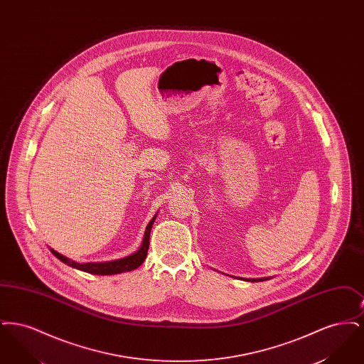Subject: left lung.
Instances as JSON below:
<instances>
[{
    "instance_id": "obj_1",
    "label": "left lung",
    "mask_w": 364,
    "mask_h": 364,
    "mask_svg": "<svg viewBox=\"0 0 364 364\" xmlns=\"http://www.w3.org/2000/svg\"><path fill=\"white\" fill-rule=\"evenodd\" d=\"M264 279H267V278H259V279H248V281H264Z\"/></svg>"
}]
</instances>
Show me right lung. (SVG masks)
Instances as JSON below:
<instances>
[{"label": "right lung", "mask_w": 364, "mask_h": 364, "mask_svg": "<svg viewBox=\"0 0 364 364\" xmlns=\"http://www.w3.org/2000/svg\"><path fill=\"white\" fill-rule=\"evenodd\" d=\"M156 214L151 218V221L147 224L146 228V232H144V237H143V242L141 245L139 247L138 251L134 252L132 255L129 257H125L122 259L112 260V262H100V263H77L75 260H70L58 254L57 251L50 250L54 257H57L58 259L67 264H70V267H75L77 270H82V272H86L90 274H98V276H110V274H120L122 272H131V270H135L138 269L139 266L144 262L146 257H147V251H149V244H150V232H151V228L153 224L156 221Z\"/></svg>", "instance_id": "add662e5"}]
</instances>
